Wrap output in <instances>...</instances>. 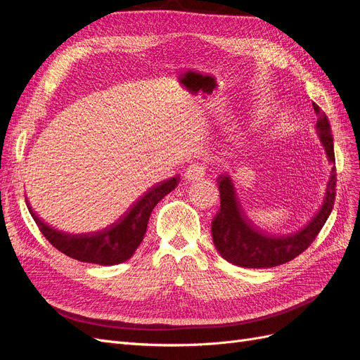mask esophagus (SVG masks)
<instances>
[{
  "label": "esophagus",
  "instance_id": "esophagus-1",
  "mask_svg": "<svg viewBox=\"0 0 360 360\" xmlns=\"http://www.w3.org/2000/svg\"><path fill=\"white\" fill-rule=\"evenodd\" d=\"M205 165L201 162H195L191 163V165L184 171V179L189 180V181H197L201 180L205 176Z\"/></svg>",
  "mask_w": 360,
  "mask_h": 360
}]
</instances>
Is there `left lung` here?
Here are the masks:
<instances>
[{"label":"left lung","mask_w":360,"mask_h":360,"mask_svg":"<svg viewBox=\"0 0 360 360\" xmlns=\"http://www.w3.org/2000/svg\"><path fill=\"white\" fill-rule=\"evenodd\" d=\"M312 106L319 117L317 126H315L317 134L324 146L329 162L333 163L323 205L309 224L300 228L299 231L287 236H271L259 230L258 226L248 219V216L242 210L240 202L237 201L233 181L226 174H222V176L217 177L221 193V209L212 221V236L216 249L219 250V254L228 263L248 269H267L285 264L311 246L315 237L321 231L323 225L328 221L336 195L333 138L328 117L317 103H312Z\"/></svg>","instance_id":"obj_1"}]
</instances>
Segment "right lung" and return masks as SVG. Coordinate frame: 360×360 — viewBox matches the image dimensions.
Listing matches in <instances>:
<instances>
[{
    "mask_svg": "<svg viewBox=\"0 0 360 360\" xmlns=\"http://www.w3.org/2000/svg\"><path fill=\"white\" fill-rule=\"evenodd\" d=\"M180 177L176 176L155 184L136 202H134L117 222L96 233H63L41 222L30 205L28 210L32 219L36 221L40 233L64 255L82 261V263L101 266L120 264L134 255L136 248L143 242L150 214L153 212L155 205L172 189H176Z\"/></svg>",
    "mask_w": 360,
    "mask_h": 360,
    "instance_id": "add662e5",
    "label": "right lung"
}]
</instances>
